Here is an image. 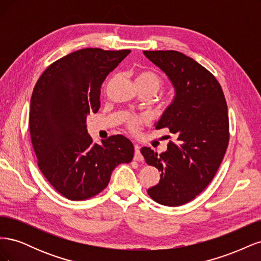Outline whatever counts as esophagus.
Returning <instances> with one entry per match:
<instances>
[{
  "label": "esophagus",
  "instance_id": "obj_1",
  "mask_svg": "<svg viewBox=\"0 0 261 261\" xmlns=\"http://www.w3.org/2000/svg\"><path fill=\"white\" fill-rule=\"evenodd\" d=\"M134 160L136 161H143L144 158L143 155H141V152H140V147L135 145V153H134Z\"/></svg>",
  "mask_w": 261,
  "mask_h": 261
}]
</instances>
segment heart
<instances>
[{"label":"heart","mask_w":261,"mask_h":261,"mask_svg":"<svg viewBox=\"0 0 261 261\" xmlns=\"http://www.w3.org/2000/svg\"><path fill=\"white\" fill-rule=\"evenodd\" d=\"M135 84L136 87H144L152 90L154 93L161 88L162 80L153 72L149 70H140L135 74ZM144 122L143 118H130L128 121V127L133 132H137L139 124Z\"/></svg>","instance_id":"obj_1"}]
</instances>
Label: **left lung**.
Segmentation results:
<instances>
[{"mask_svg": "<svg viewBox=\"0 0 261 261\" xmlns=\"http://www.w3.org/2000/svg\"><path fill=\"white\" fill-rule=\"evenodd\" d=\"M168 76L175 96L155 129L169 128L175 143L160 154L141 148L160 180L147 193L158 203L181 206L206 188L223 160L228 144L227 106L220 84L199 63L177 51H144Z\"/></svg>", "mask_w": 261, "mask_h": 261, "instance_id": "left-lung-1", "label": "left lung"}]
</instances>
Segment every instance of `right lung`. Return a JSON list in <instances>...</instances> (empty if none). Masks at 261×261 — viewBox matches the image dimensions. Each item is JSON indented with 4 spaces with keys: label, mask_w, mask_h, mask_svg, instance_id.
<instances>
[{
    "label": "right lung",
    "mask_w": 261,
    "mask_h": 261,
    "mask_svg": "<svg viewBox=\"0 0 261 261\" xmlns=\"http://www.w3.org/2000/svg\"><path fill=\"white\" fill-rule=\"evenodd\" d=\"M130 50L87 48L62 58L39 78L30 100L29 129L39 169L70 200L96 196L112 171L134 156L132 141L114 135L94 144L87 116L100 108V88Z\"/></svg>",
    "instance_id": "add662e5"
}]
</instances>
